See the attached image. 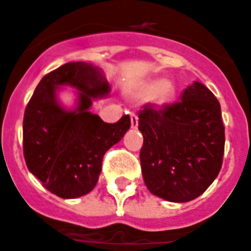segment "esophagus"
<instances>
[{"label":"esophagus","mask_w":251,"mask_h":251,"mask_svg":"<svg viewBox=\"0 0 251 251\" xmlns=\"http://www.w3.org/2000/svg\"><path fill=\"white\" fill-rule=\"evenodd\" d=\"M130 121H131V127H137L138 126V117L135 116L134 113H131L130 114Z\"/></svg>","instance_id":"esophagus-1"}]
</instances>
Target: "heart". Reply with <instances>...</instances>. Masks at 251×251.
Returning <instances> with one entry per match:
<instances>
[{"label":"heart","mask_w":251,"mask_h":251,"mask_svg":"<svg viewBox=\"0 0 251 251\" xmlns=\"http://www.w3.org/2000/svg\"><path fill=\"white\" fill-rule=\"evenodd\" d=\"M173 94L172 85L168 81L162 82H148L140 85L133 90V96L137 98H150L158 103H165L170 100Z\"/></svg>","instance_id":"1"}]
</instances>
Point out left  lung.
<instances>
[{
    "mask_svg": "<svg viewBox=\"0 0 251 251\" xmlns=\"http://www.w3.org/2000/svg\"><path fill=\"white\" fill-rule=\"evenodd\" d=\"M138 118L141 169L149 192L170 202L201 196L224 159L225 126L214 94L196 81L179 101L162 109L146 103Z\"/></svg>",
    "mask_w": 251,
    "mask_h": 251,
    "instance_id": "1",
    "label": "left lung"
}]
</instances>
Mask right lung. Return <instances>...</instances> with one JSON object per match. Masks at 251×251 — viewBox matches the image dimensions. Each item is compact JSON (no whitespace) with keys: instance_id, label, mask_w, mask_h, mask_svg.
Segmentation results:
<instances>
[{"instance_id":"1","label":"right lung","mask_w":251,"mask_h":251,"mask_svg":"<svg viewBox=\"0 0 251 251\" xmlns=\"http://www.w3.org/2000/svg\"><path fill=\"white\" fill-rule=\"evenodd\" d=\"M79 90V106L66 111L56 101L58 86ZM110 86L100 69L68 62L41 79L24 114V157L31 174L61 198H78L97 185L102 159L130 127V117L106 124L89 111L93 98Z\"/></svg>"}]
</instances>
